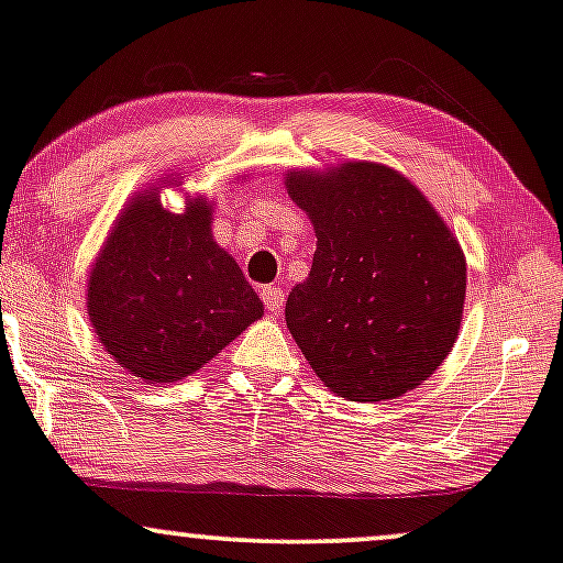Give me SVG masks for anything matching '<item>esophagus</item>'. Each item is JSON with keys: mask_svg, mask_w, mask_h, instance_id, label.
Listing matches in <instances>:
<instances>
[{"mask_svg": "<svg viewBox=\"0 0 563 563\" xmlns=\"http://www.w3.org/2000/svg\"><path fill=\"white\" fill-rule=\"evenodd\" d=\"M262 301H265L267 311H280L283 309V290L275 288V286H262L260 290Z\"/></svg>", "mask_w": 563, "mask_h": 563, "instance_id": "obj_1", "label": "esophagus"}]
</instances>
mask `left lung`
Here are the masks:
<instances>
[{"instance_id":"1","label":"left lung","mask_w":563,"mask_h":563,"mask_svg":"<svg viewBox=\"0 0 563 563\" xmlns=\"http://www.w3.org/2000/svg\"><path fill=\"white\" fill-rule=\"evenodd\" d=\"M317 233L311 273L290 288L286 322L345 400H393L437 372L465 303V257L426 197L379 163L288 174Z\"/></svg>"}]
</instances>
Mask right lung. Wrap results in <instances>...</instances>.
I'll use <instances>...</instances> for the list:
<instances>
[{
    "mask_svg": "<svg viewBox=\"0 0 563 563\" xmlns=\"http://www.w3.org/2000/svg\"><path fill=\"white\" fill-rule=\"evenodd\" d=\"M210 205L163 210L155 191L134 197L88 283L98 340L126 372L176 382L223 351L262 317L236 260L212 241Z\"/></svg>",
    "mask_w": 563,
    "mask_h": 563,
    "instance_id": "1",
    "label": "right lung"
}]
</instances>
